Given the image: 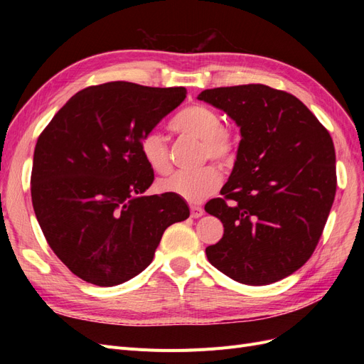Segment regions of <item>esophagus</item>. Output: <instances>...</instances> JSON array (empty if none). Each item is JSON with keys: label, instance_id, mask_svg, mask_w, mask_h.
I'll return each instance as SVG.
<instances>
[{"label": "esophagus", "instance_id": "esophagus-1", "mask_svg": "<svg viewBox=\"0 0 364 364\" xmlns=\"http://www.w3.org/2000/svg\"><path fill=\"white\" fill-rule=\"evenodd\" d=\"M190 209H191V217H193V218H199V217H202L203 213H205L203 208L197 206V205H191Z\"/></svg>", "mask_w": 364, "mask_h": 364}]
</instances>
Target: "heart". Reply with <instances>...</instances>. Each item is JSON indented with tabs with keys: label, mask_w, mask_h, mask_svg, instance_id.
<instances>
[{
	"label": "heart",
	"mask_w": 364,
	"mask_h": 364,
	"mask_svg": "<svg viewBox=\"0 0 364 364\" xmlns=\"http://www.w3.org/2000/svg\"><path fill=\"white\" fill-rule=\"evenodd\" d=\"M171 129L202 139V155L205 159L209 158L220 164H229L235 158L237 139L232 132L223 127L222 117L211 107L194 105L183 109L171 121ZM139 151L149 167L155 171L162 173L170 167L167 139L159 130H150L141 136ZM220 182V171L213 165H206L196 171H174L159 181V188L188 202H200L218 188Z\"/></svg>",
	"instance_id": "obj_1"
}]
</instances>
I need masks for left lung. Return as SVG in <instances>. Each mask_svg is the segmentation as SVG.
Here are the masks:
<instances>
[{"mask_svg":"<svg viewBox=\"0 0 364 364\" xmlns=\"http://www.w3.org/2000/svg\"><path fill=\"white\" fill-rule=\"evenodd\" d=\"M199 100L240 127L222 197L205 211L223 223L208 261L230 279L267 285L301 269L321 240L336 197V150L299 98L266 85L214 87Z\"/></svg>","mask_w":364,"mask_h":364,"instance_id":"8db88e82","label":"left lung"}]
</instances>
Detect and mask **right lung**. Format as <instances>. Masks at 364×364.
I'll list each match as a JSON object with an SVG mask.
<instances>
[{
    "instance_id": "1",
    "label": "right lung",
    "mask_w": 364,
    "mask_h": 364,
    "mask_svg": "<svg viewBox=\"0 0 364 364\" xmlns=\"http://www.w3.org/2000/svg\"><path fill=\"white\" fill-rule=\"evenodd\" d=\"M186 97L179 87L129 82L73 95L38 138L31 202L50 247L75 277L123 284L155 257L164 230L190 217L182 197L144 196L155 174L141 136Z\"/></svg>"
}]
</instances>
